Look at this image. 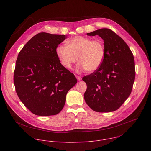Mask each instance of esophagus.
<instances>
[{"label": "esophagus", "instance_id": "1", "mask_svg": "<svg viewBox=\"0 0 151 151\" xmlns=\"http://www.w3.org/2000/svg\"><path fill=\"white\" fill-rule=\"evenodd\" d=\"M76 79L78 80V81H81L82 79V78L80 76H78V75H76Z\"/></svg>", "mask_w": 151, "mask_h": 151}]
</instances>
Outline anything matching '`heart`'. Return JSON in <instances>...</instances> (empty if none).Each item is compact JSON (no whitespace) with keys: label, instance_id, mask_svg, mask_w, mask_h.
I'll use <instances>...</instances> for the list:
<instances>
[{"label":"heart","instance_id":"heart-1","mask_svg":"<svg viewBox=\"0 0 151 151\" xmlns=\"http://www.w3.org/2000/svg\"><path fill=\"white\" fill-rule=\"evenodd\" d=\"M56 54L64 68L72 69L78 59L79 70L93 73L97 70L105 57V45L100 38L75 36L66 41V45H59Z\"/></svg>","mask_w":151,"mask_h":151}]
</instances>
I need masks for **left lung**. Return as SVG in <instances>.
I'll return each mask as SVG.
<instances>
[{"instance_id":"left-lung-1","label":"left lung","mask_w":151,"mask_h":151,"mask_svg":"<svg viewBox=\"0 0 151 151\" xmlns=\"http://www.w3.org/2000/svg\"><path fill=\"white\" fill-rule=\"evenodd\" d=\"M87 35H98L103 39L105 57L97 70L82 78L87 86L85 101L95 112L115 111L132 93L136 74L133 54L125 41L111 29H99Z\"/></svg>"}]
</instances>
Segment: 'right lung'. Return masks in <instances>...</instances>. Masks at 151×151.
<instances>
[{
    "label": "right lung",
    "instance_id": "obj_1",
    "mask_svg": "<svg viewBox=\"0 0 151 151\" xmlns=\"http://www.w3.org/2000/svg\"><path fill=\"white\" fill-rule=\"evenodd\" d=\"M64 35L39 33L30 39L18 54L14 75L16 93L33 114H58L66 102V94L77 83L75 75L61 64L58 45Z\"/></svg>",
    "mask_w": 151,
    "mask_h": 151
}]
</instances>
